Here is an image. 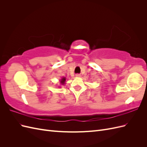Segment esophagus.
<instances>
[{
	"mask_svg": "<svg viewBox=\"0 0 147 147\" xmlns=\"http://www.w3.org/2000/svg\"><path fill=\"white\" fill-rule=\"evenodd\" d=\"M75 76H76L77 77H80V75L79 74H76V75H75Z\"/></svg>",
	"mask_w": 147,
	"mask_h": 147,
	"instance_id": "34e87169",
	"label": "esophagus"
}]
</instances>
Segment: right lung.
Masks as SVG:
<instances>
[{"instance_id":"add662e5","label":"right lung","mask_w":147,"mask_h":147,"mask_svg":"<svg viewBox=\"0 0 147 147\" xmlns=\"http://www.w3.org/2000/svg\"><path fill=\"white\" fill-rule=\"evenodd\" d=\"M66 78H65V77H63V78H62V79L61 80V83L62 84H63V85H64V84H65V80H65Z\"/></svg>"}]
</instances>
